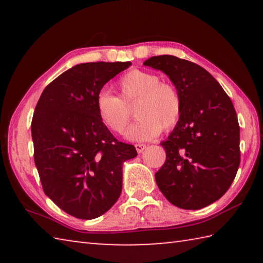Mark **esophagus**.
I'll use <instances>...</instances> for the list:
<instances>
[{"mask_svg": "<svg viewBox=\"0 0 263 263\" xmlns=\"http://www.w3.org/2000/svg\"><path fill=\"white\" fill-rule=\"evenodd\" d=\"M146 147H147V146L144 145V144H136V149H137L138 153H142V152H144V149H145Z\"/></svg>", "mask_w": 263, "mask_h": 263, "instance_id": "34e87169", "label": "esophagus"}]
</instances>
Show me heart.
Masks as SVG:
<instances>
[{
	"mask_svg": "<svg viewBox=\"0 0 263 263\" xmlns=\"http://www.w3.org/2000/svg\"><path fill=\"white\" fill-rule=\"evenodd\" d=\"M119 96L102 90L96 97L100 118L115 133H123L131 119L130 106L137 102L138 117L126 137L131 140L146 141L161 131L173 130L182 117L183 102L173 83L160 81L157 74L132 69L117 81Z\"/></svg>",
	"mask_w": 263,
	"mask_h": 263,
	"instance_id": "heart-1",
	"label": "heart"
}]
</instances>
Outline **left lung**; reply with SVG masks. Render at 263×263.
I'll list each match as a JSON object with an SVG mask.
<instances>
[{"label": "left lung", "mask_w": 263, "mask_h": 263, "mask_svg": "<svg viewBox=\"0 0 263 263\" xmlns=\"http://www.w3.org/2000/svg\"><path fill=\"white\" fill-rule=\"evenodd\" d=\"M167 74L180 91V122L161 146L166 161L155 173L159 189L173 205L198 210L219 199L240 164V126L232 101L201 66L174 55L144 62Z\"/></svg>", "instance_id": "8db88e82"}]
</instances>
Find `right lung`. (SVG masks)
Wrapping results in <instances>:
<instances>
[{
	"label": "right lung",
	"instance_id": "right-lung-1",
	"mask_svg": "<svg viewBox=\"0 0 263 263\" xmlns=\"http://www.w3.org/2000/svg\"><path fill=\"white\" fill-rule=\"evenodd\" d=\"M131 62L74 66L44 89L31 123L33 157L44 193L61 210L94 219L117 202L123 162L137 157L102 122L96 97Z\"/></svg>",
	"mask_w": 263,
	"mask_h": 263
}]
</instances>
